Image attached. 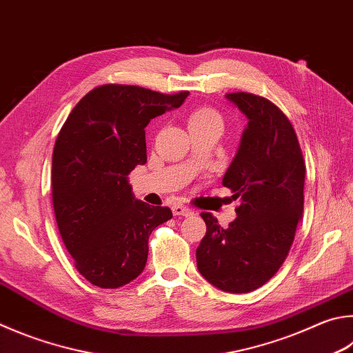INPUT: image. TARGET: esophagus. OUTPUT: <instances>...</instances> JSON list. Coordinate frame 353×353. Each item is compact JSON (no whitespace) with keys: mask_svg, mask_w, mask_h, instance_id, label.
<instances>
[{"mask_svg":"<svg viewBox=\"0 0 353 353\" xmlns=\"http://www.w3.org/2000/svg\"><path fill=\"white\" fill-rule=\"evenodd\" d=\"M172 213H174L176 216H191L194 213L193 210H191L190 207H185V205H174L172 207Z\"/></svg>","mask_w":353,"mask_h":353,"instance_id":"1","label":"esophagus"}]
</instances>
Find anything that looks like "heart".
Here are the masks:
<instances>
[{"mask_svg":"<svg viewBox=\"0 0 353 353\" xmlns=\"http://www.w3.org/2000/svg\"><path fill=\"white\" fill-rule=\"evenodd\" d=\"M211 120H221L219 114L214 112L210 108H201V110H196L194 112H191L188 123L190 125H196V123H203V121H211Z\"/></svg>","mask_w":353,"mask_h":353,"instance_id":"b5f03b06","label":"heart"}]
</instances>
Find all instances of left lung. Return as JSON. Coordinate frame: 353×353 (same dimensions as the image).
<instances>
[{
	"label": "left lung",
	"instance_id": "8db88e82",
	"mask_svg": "<svg viewBox=\"0 0 353 353\" xmlns=\"http://www.w3.org/2000/svg\"><path fill=\"white\" fill-rule=\"evenodd\" d=\"M225 99L248 120L222 179L241 205L227 228L210 213L201 214L207 233L196 259L211 285L248 293L272 279L290 252L303 217L305 165L293 126L278 106L248 92Z\"/></svg>",
	"mask_w": 353,
	"mask_h": 353
}]
</instances>
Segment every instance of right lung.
Wrapping results in <instances>:
<instances>
[{"label": "right lung", "instance_id": "1", "mask_svg": "<svg viewBox=\"0 0 353 353\" xmlns=\"http://www.w3.org/2000/svg\"><path fill=\"white\" fill-rule=\"evenodd\" d=\"M187 91L165 95L130 85L92 89L69 114L52 156L57 225L77 270L101 288H117L143 272L152 230L168 207L134 197L128 174L146 163L145 128L176 110Z\"/></svg>", "mask_w": 353, "mask_h": 353}]
</instances>
